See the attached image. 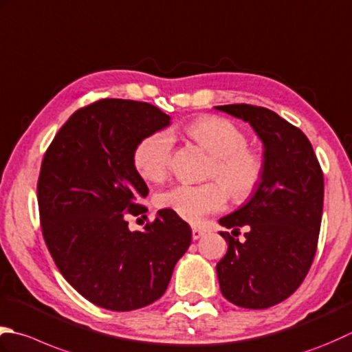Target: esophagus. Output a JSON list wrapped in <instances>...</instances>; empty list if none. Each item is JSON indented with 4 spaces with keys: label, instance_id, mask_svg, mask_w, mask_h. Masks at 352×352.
<instances>
[{
    "label": "esophagus",
    "instance_id": "1",
    "mask_svg": "<svg viewBox=\"0 0 352 352\" xmlns=\"http://www.w3.org/2000/svg\"><path fill=\"white\" fill-rule=\"evenodd\" d=\"M203 235H204L203 230L197 229V227H194V229H192V238H194V239H199Z\"/></svg>",
    "mask_w": 352,
    "mask_h": 352
}]
</instances>
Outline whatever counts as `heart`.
<instances>
[{"label":"heart","instance_id":"b5f03b06","mask_svg":"<svg viewBox=\"0 0 352 352\" xmlns=\"http://www.w3.org/2000/svg\"><path fill=\"white\" fill-rule=\"evenodd\" d=\"M186 135L213 157L209 177L222 184H177L158 195V208L197 223L209 213L221 212L227 194L235 201H245L254 194L264 177V158L245 146L247 135L238 125L224 117L204 116L186 126ZM170 153L169 134L162 131L149 134L134 149V168L144 180L160 182L169 170Z\"/></svg>","mask_w":352,"mask_h":352}]
</instances>
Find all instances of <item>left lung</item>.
<instances>
[{
    "mask_svg": "<svg viewBox=\"0 0 352 352\" xmlns=\"http://www.w3.org/2000/svg\"><path fill=\"white\" fill-rule=\"evenodd\" d=\"M249 122L264 144V177L253 197L219 224L229 244L217 264L224 298L243 308L263 309L298 290L313 264L323 209V172L311 143L299 128L263 107H215Z\"/></svg>",
    "mask_w": 352,
    "mask_h": 352,
    "instance_id": "8db88e82",
    "label": "left lung"
}]
</instances>
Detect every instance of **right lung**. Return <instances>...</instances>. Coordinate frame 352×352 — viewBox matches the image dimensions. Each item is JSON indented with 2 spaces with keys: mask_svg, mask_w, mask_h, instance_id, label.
Returning <instances> with one entry per match:
<instances>
[{
  "mask_svg": "<svg viewBox=\"0 0 352 352\" xmlns=\"http://www.w3.org/2000/svg\"><path fill=\"white\" fill-rule=\"evenodd\" d=\"M169 123L151 103L102 99L73 113L41 164L38 206L48 252L76 292L111 311L160 299L190 245L189 224L168 209L143 232H131L125 219L146 212L139 203L149 192L134 149Z\"/></svg>",
  "mask_w": 352,
  "mask_h": 352,
  "instance_id": "obj_1",
  "label": "right lung"
}]
</instances>
